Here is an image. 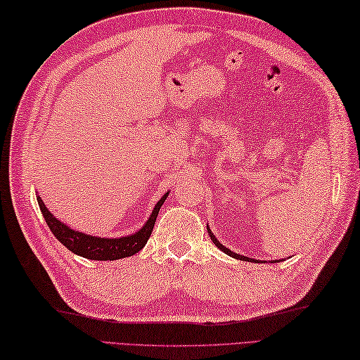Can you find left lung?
<instances>
[{
  "mask_svg": "<svg viewBox=\"0 0 360 360\" xmlns=\"http://www.w3.org/2000/svg\"><path fill=\"white\" fill-rule=\"evenodd\" d=\"M207 232H209V235H210V238H212V241L213 243H215V246L218 248V249H221V250H223L224 252V254H227V255H231V257H233V258H236V259H244V262H252V263H258L259 262V259H254V258H249V257H244V255H238V254H235V252H232L231 249H227V248H224L223 246V244H221L217 238H215V235H213L212 233V231H210V229H209V226H207ZM263 263V262H262Z\"/></svg>",
  "mask_w": 360,
  "mask_h": 360,
  "instance_id": "obj_1",
  "label": "left lung"
}]
</instances>
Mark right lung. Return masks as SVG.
I'll return each instance as SVG.
<instances>
[{
	"mask_svg": "<svg viewBox=\"0 0 360 360\" xmlns=\"http://www.w3.org/2000/svg\"><path fill=\"white\" fill-rule=\"evenodd\" d=\"M168 192L160 198L158 204L153 209L150 218L147 223L142 226L136 233L128 235V236H120V238H101V236H91L86 233H82L79 231H74V229L68 227L63 224L62 221H58L56 217L46 207L43 200L37 195L38 205H40V210L46 219V224L49 226L51 232L56 235V238L70 249L74 254H77L83 258L88 259H101V262H112V259L131 257L137 254L145 244H147L150 235L153 232V227H155L158 213L160 210V205L164 204L167 200Z\"/></svg>",
	"mask_w": 360,
	"mask_h": 360,
	"instance_id": "obj_1",
	"label": "right lung"
}]
</instances>
